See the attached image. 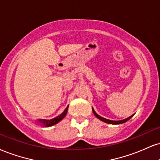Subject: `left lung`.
I'll use <instances>...</instances> for the list:
<instances>
[{
    "instance_id": "obj_1",
    "label": "left lung",
    "mask_w": 160,
    "mask_h": 160,
    "mask_svg": "<svg viewBox=\"0 0 160 160\" xmlns=\"http://www.w3.org/2000/svg\"><path fill=\"white\" fill-rule=\"evenodd\" d=\"M92 111H93L94 115H95V116L97 117L98 118L100 119V120H101L102 122H106V123H108V124H123V123H124V122H128V120H130V119L132 117V115H131V116L129 117V118L124 119V120H121V121H111V120H109V119H107V118H103V117H101V116H100V115H98L97 114V113L95 112V111L93 109H92Z\"/></svg>"
}]
</instances>
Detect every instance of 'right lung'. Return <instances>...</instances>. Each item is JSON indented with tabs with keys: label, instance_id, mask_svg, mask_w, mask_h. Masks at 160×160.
Listing matches in <instances>:
<instances>
[{
	"label": "right lung",
	"instance_id": "1",
	"mask_svg": "<svg viewBox=\"0 0 160 160\" xmlns=\"http://www.w3.org/2000/svg\"><path fill=\"white\" fill-rule=\"evenodd\" d=\"M68 109V107H67L66 109H65L64 112H63L62 113L61 115H59V116L56 117V118H54L51 119V120H46V119H40V120H38V122H39L40 123H42V124H43L45 127H50V126H52V125H54L56 124H57L58 122H60L62 119H63V118H64L65 115H66Z\"/></svg>",
	"mask_w": 160,
	"mask_h": 160
}]
</instances>
